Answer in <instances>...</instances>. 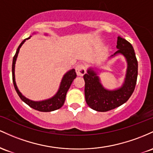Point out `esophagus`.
Here are the masks:
<instances>
[{"label":"esophagus","instance_id":"obj_1","mask_svg":"<svg viewBox=\"0 0 153 153\" xmlns=\"http://www.w3.org/2000/svg\"><path fill=\"white\" fill-rule=\"evenodd\" d=\"M76 72L78 76H83L86 72V68L85 65L78 64L76 66Z\"/></svg>","mask_w":153,"mask_h":153}]
</instances>
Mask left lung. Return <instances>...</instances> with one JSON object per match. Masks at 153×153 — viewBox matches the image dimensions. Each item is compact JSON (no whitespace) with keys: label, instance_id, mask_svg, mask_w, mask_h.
I'll use <instances>...</instances> for the list:
<instances>
[{"label":"left lung","instance_id":"left-lung-1","mask_svg":"<svg viewBox=\"0 0 153 153\" xmlns=\"http://www.w3.org/2000/svg\"><path fill=\"white\" fill-rule=\"evenodd\" d=\"M116 48L118 50L113 56L123 54L128 63L126 79L121 88L114 91L104 89L98 76L92 69H89L84 75L86 102L91 108L99 112H106L125 103L131 97L137 84L138 63L131 44L124 38L118 37Z\"/></svg>","mask_w":153,"mask_h":153}]
</instances>
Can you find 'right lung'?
<instances>
[{
    "mask_svg": "<svg viewBox=\"0 0 153 153\" xmlns=\"http://www.w3.org/2000/svg\"><path fill=\"white\" fill-rule=\"evenodd\" d=\"M30 38V37H29ZM27 38V39H29ZM26 39H24L22 42V43L19 45V46L17 48V51L16 52V54L14 55L13 58V63H12V79H13V86L16 90L17 94L19 96L20 98L22 100H23L26 104L28 105L31 108L33 109L37 110V111H41V112H50V111H53L59 109L63 106V103L65 102V99H66V95L67 93V91L69 89L70 86H71L72 82L76 77V74L75 71V69H72L69 71L63 76L62 82H61V86L58 92H57L54 97L52 98L47 100L41 101V102H35V101H32L26 98L22 95L21 92H19L17 88L16 82H15V76H14V68H15V63H16V60L18 56L19 51L20 48L22 45V44L25 42Z\"/></svg>",
    "mask_w": 153,
    "mask_h": 153,
    "instance_id": "1",
    "label": "right lung"
}]
</instances>
